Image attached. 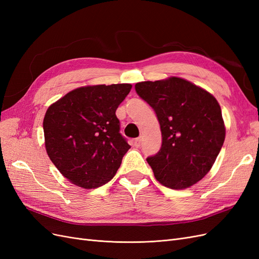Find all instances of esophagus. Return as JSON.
<instances>
[{"label":"esophagus","instance_id":"esophagus-1","mask_svg":"<svg viewBox=\"0 0 259 259\" xmlns=\"http://www.w3.org/2000/svg\"><path fill=\"white\" fill-rule=\"evenodd\" d=\"M133 145L137 148L142 146V137H138V138H135L134 140H133Z\"/></svg>","mask_w":259,"mask_h":259}]
</instances>
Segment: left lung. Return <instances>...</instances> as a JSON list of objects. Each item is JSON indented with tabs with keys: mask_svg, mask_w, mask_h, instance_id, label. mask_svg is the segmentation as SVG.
<instances>
[{
	"mask_svg": "<svg viewBox=\"0 0 259 259\" xmlns=\"http://www.w3.org/2000/svg\"><path fill=\"white\" fill-rule=\"evenodd\" d=\"M140 98L160 123L162 146L147 162L160 184L186 189L204 177L225 142L226 128L216 98L182 77L139 82Z\"/></svg>",
	"mask_w": 259,
	"mask_h": 259,
	"instance_id": "left-lung-1",
	"label": "left lung"
}]
</instances>
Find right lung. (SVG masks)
Returning <instances> with one entry per match:
<instances>
[{
	"label": "right lung",
	"mask_w": 259,
	"mask_h": 259,
	"mask_svg": "<svg viewBox=\"0 0 259 259\" xmlns=\"http://www.w3.org/2000/svg\"><path fill=\"white\" fill-rule=\"evenodd\" d=\"M131 84L83 86L51 105L43 121L51 161L69 182L92 189L114 177L131 146L115 115Z\"/></svg>",
	"instance_id": "obj_1"
}]
</instances>
